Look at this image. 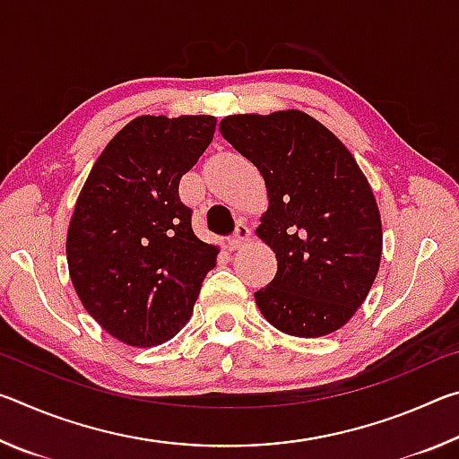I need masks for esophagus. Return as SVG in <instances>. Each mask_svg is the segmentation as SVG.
Masks as SVG:
<instances>
[{
  "instance_id": "34e87169",
  "label": "esophagus",
  "mask_w": 459,
  "mask_h": 459,
  "mask_svg": "<svg viewBox=\"0 0 459 459\" xmlns=\"http://www.w3.org/2000/svg\"><path fill=\"white\" fill-rule=\"evenodd\" d=\"M248 238H251V230L247 229V224H245V222H238V224H237V229H235V232H232L230 238H229V247H230V251H235V248H238L240 245H245Z\"/></svg>"
}]
</instances>
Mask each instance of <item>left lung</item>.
Segmentation results:
<instances>
[{"label":"left lung","mask_w":459,"mask_h":459,"mask_svg":"<svg viewBox=\"0 0 459 459\" xmlns=\"http://www.w3.org/2000/svg\"><path fill=\"white\" fill-rule=\"evenodd\" d=\"M221 134L267 186L257 235L273 248L277 273L255 293L261 314L290 336L336 332L367 299L383 253L367 176L330 129L295 108L229 115Z\"/></svg>","instance_id":"left-lung-1"}]
</instances>
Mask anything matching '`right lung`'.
I'll return each instance as SVG.
<instances>
[{"label": "right lung", "instance_id": "obj_1", "mask_svg": "<svg viewBox=\"0 0 459 459\" xmlns=\"http://www.w3.org/2000/svg\"><path fill=\"white\" fill-rule=\"evenodd\" d=\"M212 115H142L99 155L66 237L73 285L103 330L129 346L174 338L219 247L192 230L178 186L212 142Z\"/></svg>", "mask_w": 459, "mask_h": 459}]
</instances>
